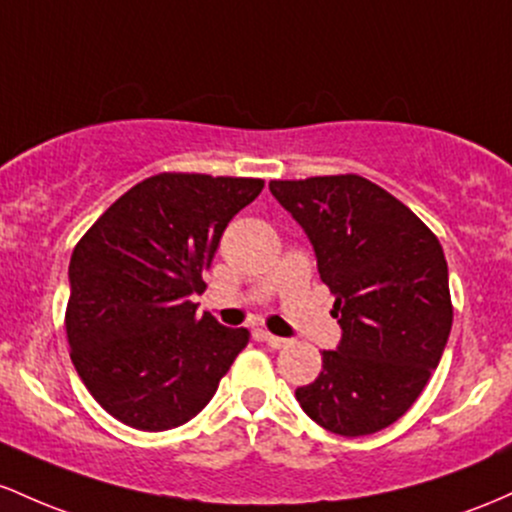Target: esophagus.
Masks as SVG:
<instances>
[{"label": "esophagus", "instance_id": "obj_1", "mask_svg": "<svg viewBox=\"0 0 512 512\" xmlns=\"http://www.w3.org/2000/svg\"><path fill=\"white\" fill-rule=\"evenodd\" d=\"M263 341H266L268 346L275 348V350H278V348H285L287 343H290V341H287V338H280V336H275V333H268V331L263 333Z\"/></svg>", "mask_w": 512, "mask_h": 512}]
</instances>
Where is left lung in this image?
Masks as SVG:
<instances>
[{
    "label": "left lung",
    "instance_id": "1",
    "mask_svg": "<svg viewBox=\"0 0 512 512\" xmlns=\"http://www.w3.org/2000/svg\"><path fill=\"white\" fill-rule=\"evenodd\" d=\"M300 222L329 285L343 336L321 372L295 392L312 421L343 438L372 435L411 409L452 329L438 237L358 174L268 183Z\"/></svg>",
    "mask_w": 512,
    "mask_h": 512
}]
</instances>
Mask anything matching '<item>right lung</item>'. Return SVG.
I'll use <instances>...</instances> for the list:
<instances>
[{"mask_svg": "<svg viewBox=\"0 0 512 512\" xmlns=\"http://www.w3.org/2000/svg\"><path fill=\"white\" fill-rule=\"evenodd\" d=\"M261 179L149 176L123 193L77 241L65 312L74 370L125 426L159 433L208 406L249 343L246 329L198 317L193 292L234 215Z\"/></svg>", "mask_w": 512, "mask_h": 512, "instance_id": "1", "label": "right lung"}]
</instances>
